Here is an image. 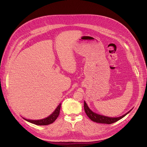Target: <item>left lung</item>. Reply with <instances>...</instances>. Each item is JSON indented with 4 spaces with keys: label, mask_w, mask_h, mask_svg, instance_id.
<instances>
[{
    "label": "left lung",
    "mask_w": 147,
    "mask_h": 147,
    "mask_svg": "<svg viewBox=\"0 0 147 147\" xmlns=\"http://www.w3.org/2000/svg\"><path fill=\"white\" fill-rule=\"evenodd\" d=\"M84 111H85L86 115L91 120L95 121L96 123H105V124H111V123L117 121L118 120L121 119L123 117H124L125 115H126L129 112H130L131 110H130L127 113L121 115V116L119 117H110L105 116V115H100L93 112L90 109H89V108L88 107L85 101H84Z\"/></svg>",
    "instance_id": "8db88e82"
}]
</instances>
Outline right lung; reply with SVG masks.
I'll return each mask as SVG.
<instances>
[{
	"label": "right lung",
	"mask_w": 147,
	"mask_h": 147,
	"mask_svg": "<svg viewBox=\"0 0 147 147\" xmlns=\"http://www.w3.org/2000/svg\"><path fill=\"white\" fill-rule=\"evenodd\" d=\"M61 105V104H59V105L57 107V109H55V110L53 112V113L51 114L49 116H48V117H46L45 119H41V120H28V119H26L24 118H23V119L26 120V121H27L30 123H33V124H34L36 125L45 126V125H50V124H51V123L55 121V120L58 117V115L59 114V112H60Z\"/></svg>",
	"instance_id": "add662e5"
}]
</instances>
